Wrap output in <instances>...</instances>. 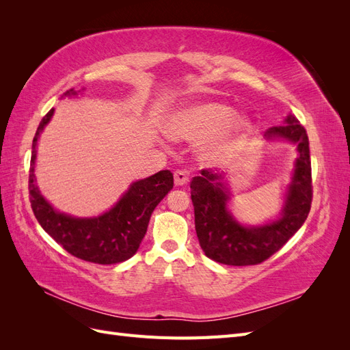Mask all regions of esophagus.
<instances>
[{
  "label": "esophagus",
  "mask_w": 350,
  "mask_h": 350,
  "mask_svg": "<svg viewBox=\"0 0 350 350\" xmlns=\"http://www.w3.org/2000/svg\"><path fill=\"white\" fill-rule=\"evenodd\" d=\"M174 181L175 185H185L188 183V174L185 171H181V169H178V171L174 172Z\"/></svg>",
  "instance_id": "obj_1"
}]
</instances>
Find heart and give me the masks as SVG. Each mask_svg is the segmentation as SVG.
Masks as SVG:
<instances>
[{
  "mask_svg": "<svg viewBox=\"0 0 350 350\" xmlns=\"http://www.w3.org/2000/svg\"><path fill=\"white\" fill-rule=\"evenodd\" d=\"M166 134L175 140L206 142L201 156L217 161L235 152L245 142L251 122L243 115H234V109L224 103H197L178 109L165 122Z\"/></svg>",
  "mask_w": 350,
  "mask_h": 350,
  "instance_id": "obj_1",
  "label": "heart"
}]
</instances>
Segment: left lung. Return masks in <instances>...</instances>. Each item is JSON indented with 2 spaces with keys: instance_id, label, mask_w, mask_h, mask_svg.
I'll list each match as a JSON object with an SVG mask.
<instances>
[{
  "instance_id": "obj_1",
  "label": "left lung",
  "mask_w": 350,
  "mask_h": 350,
  "mask_svg": "<svg viewBox=\"0 0 350 350\" xmlns=\"http://www.w3.org/2000/svg\"><path fill=\"white\" fill-rule=\"evenodd\" d=\"M266 140H283L296 146L292 181L286 188L284 203L276 220L258 226L239 224L228 208L230 191L225 172L203 169L194 176L191 200L196 232L201 250L216 262L228 266H254L271 257L288 242L308 217L312 201L311 157L308 135L293 115L284 124L264 133Z\"/></svg>"
}]
</instances>
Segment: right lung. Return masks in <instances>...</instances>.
Here are the masks:
<instances>
[{
  "label": "right lung",
  "instance_id": "1",
  "mask_svg": "<svg viewBox=\"0 0 350 350\" xmlns=\"http://www.w3.org/2000/svg\"><path fill=\"white\" fill-rule=\"evenodd\" d=\"M79 92L70 89L64 96H76ZM52 115L54 109L42 118L31 144L29 196L39 225L67 252L80 260L116 264L131 258L146 235L154 207L174 188L172 172L166 169L133 183L113 207L99 216L76 217L61 213L40 194L35 175L38 140Z\"/></svg>",
  "mask_w": 350,
  "mask_h": 350
}]
</instances>
